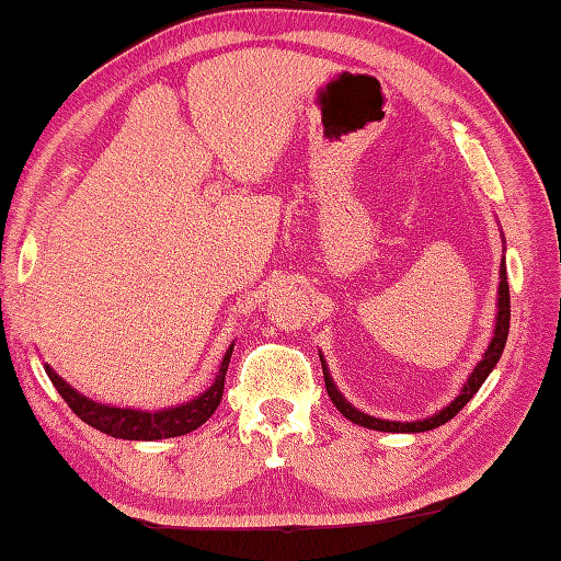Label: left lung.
<instances>
[{
    "mask_svg": "<svg viewBox=\"0 0 561 561\" xmlns=\"http://www.w3.org/2000/svg\"><path fill=\"white\" fill-rule=\"evenodd\" d=\"M506 243V241H504ZM508 323H511V299H508V282H506V257H502V267H499V291H496V318H494V330H492V340L486 344V350L482 354V359L478 362V366L472 368L468 380H465L460 392L453 398L446 408H440L438 412H434L432 416H424V420H412V422H398V420H380V416L366 414L362 410H356L354 404L342 396L340 388L335 386V380L330 376V368L323 352L320 354V364H323V376H325V388L328 396L332 400V404L347 416L350 422L366 426V428H376V432H388V434H420V432H432V428L446 424L448 420H453L465 404L472 400L474 392L482 388V383L494 371L496 362L502 359V352L506 347V337H508Z\"/></svg>",
    "mask_w": 561,
    "mask_h": 561,
    "instance_id": "obj_1",
    "label": "left lung"
}]
</instances>
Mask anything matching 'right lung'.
Returning <instances> with one entry per match:
<instances>
[{"label":"right lung","mask_w":561,"mask_h":561,"mask_svg":"<svg viewBox=\"0 0 561 561\" xmlns=\"http://www.w3.org/2000/svg\"><path fill=\"white\" fill-rule=\"evenodd\" d=\"M233 344L236 342H231L229 350H226L224 359L217 368V376H214L211 386L205 392H199V396L190 402L173 404V408L153 410V412L135 410V408H115V404H105V402L81 396L77 388H71L62 376L53 371L50 364H45V374L53 380V386L57 388L59 396L65 398L71 412H75L81 422L99 428V432L108 434L113 438H125V440L173 438V436L195 432V428L205 424L214 414V410L219 408L221 396H224L226 368H229V362H231Z\"/></svg>","instance_id":"right-lung-1"}]
</instances>
